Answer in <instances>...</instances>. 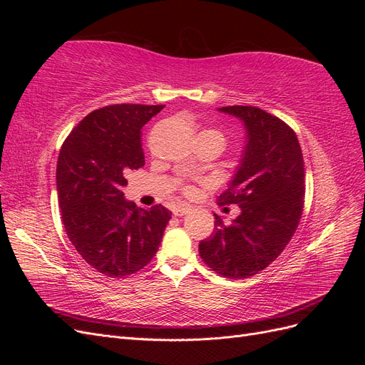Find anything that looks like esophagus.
<instances>
[{"mask_svg": "<svg viewBox=\"0 0 365 365\" xmlns=\"http://www.w3.org/2000/svg\"><path fill=\"white\" fill-rule=\"evenodd\" d=\"M190 212H192V208L185 205V207H178V208H176L175 212H173V215H175V216H180V217H181V216L189 215Z\"/></svg>", "mask_w": 365, "mask_h": 365, "instance_id": "obj_1", "label": "esophagus"}]
</instances>
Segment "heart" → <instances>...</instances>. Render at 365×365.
<instances>
[{"label":"heart","mask_w":365,"mask_h":365,"mask_svg":"<svg viewBox=\"0 0 365 365\" xmlns=\"http://www.w3.org/2000/svg\"><path fill=\"white\" fill-rule=\"evenodd\" d=\"M182 190H184V193H185L187 196H193V195H195V187H192V185H185Z\"/></svg>","instance_id":"1"}]
</instances>
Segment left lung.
<instances>
[{"label":"left lung","instance_id":"left-lung-1","mask_svg":"<svg viewBox=\"0 0 365 365\" xmlns=\"http://www.w3.org/2000/svg\"><path fill=\"white\" fill-rule=\"evenodd\" d=\"M242 120L247 145L240 164L217 196L237 204L240 215L225 225L215 215V231L201 240V259L227 279H248L264 269L289 244L303 213L304 161L295 132L256 106H224Z\"/></svg>","mask_w":365,"mask_h":365}]
</instances>
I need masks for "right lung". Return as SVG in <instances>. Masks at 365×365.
<instances>
[{"label": "right lung", "mask_w": 365, "mask_h": 365, "mask_svg": "<svg viewBox=\"0 0 365 365\" xmlns=\"http://www.w3.org/2000/svg\"><path fill=\"white\" fill-rule=\"evenodd\" d=\"M164 105H109L88 114L63 141L56 168L62 222L83 260L121 279L155 256L172 212L125 200L126 173L145 165L141 128Z\"/></svg>", "instance_id": "1"}]
</instances>
